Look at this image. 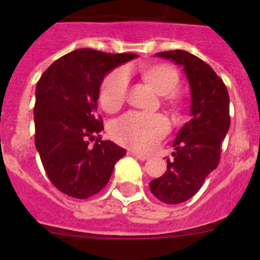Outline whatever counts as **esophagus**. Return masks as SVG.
Returning <instances> with one entry per match:
<instances>
[{
	"label": "esophagus",
	"mask_w": 260,
	"mask_h": 260,
	"mask_svg": "<svg viewBox=\"0 0 260 260\" xmlns=\"http://www.w3.org/2000/svg\"><path fill=\"white\" fill-rule=\"evenodd\" d=\"M128 153H130L132 156H134V157L142 160V161H144V160H147V158H148V155H144V153H139V152H137V151L132 150V151H128Z\"/></svg>",
	"instance_id": "34e87169"
}]
</instances>
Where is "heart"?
I'll use <instances>...</instances> for the list:
<instances>
[{"instance_id":"1","label":"heart","mask_w":260,"mask_h":260,"mask_svg":"<svg viewBox=\"0 0 260 260\" xmlns=\"http://www.w3.org/2000/svg\"><path fill=\"white\" fill-rule=\"evenodd\" d=\"M142 77L156 92L173 102V95L180 84L177 71L164 63L148 66ZM128 73L126 69H116L105 77L99 93V102L107 112H116L126 102L128 92ZM110 135L114 141L132 150L148 152L153 150L169 133V122L161 114L128 112L110 125Z\"/></svg>"}]
</instances>
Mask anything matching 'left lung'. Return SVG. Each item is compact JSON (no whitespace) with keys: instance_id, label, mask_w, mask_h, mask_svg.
I'll list each match as a JSON object with an SVG mask.
<instances>
[{"instance_id":"1","label":"left lung","mask_w":260,"mask_h":260,"mask_svg":"<svg viewBox=\"0 0 260 260\" xmlns=\"http://www.w3.org/2000/svg\"><path fill=\"white\" fill-rule=\"evenodd\" d=\"M156 56L182 66L191 91V119L177 133L167 172L150 182L158 201L178 204L194 197L219 165L221 142L231 125L229 93L213 69L191 53L177 49Z\"/></svg>"}]
</instances>
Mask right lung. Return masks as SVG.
Wrapping results in <instances>:
<instances>
[{
    "label": "right lung",
    "mask_w": 260,
    "mask_h": 260,
    "mask_svg": "<svg viewBox=\"0 0 260 260\" xmlns=\"http://www.w3.org/2000/svg\"><path fill=\"white\" fill-rule=\"evenodd\" d=\"M133 53L82 48L54 61L36 86L35 146L50 182L63 194L87 199L107 186L126 150L103 141L98 99L105 75L135 58ZM95 139L93 146L90 141Z\"/></svg>",
    "instance_id": "add662e5"
}]
</instances>
